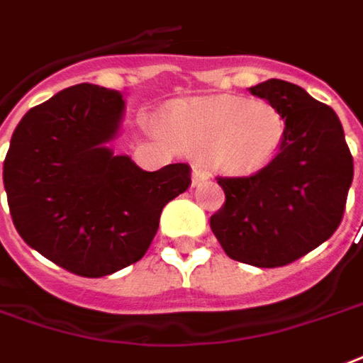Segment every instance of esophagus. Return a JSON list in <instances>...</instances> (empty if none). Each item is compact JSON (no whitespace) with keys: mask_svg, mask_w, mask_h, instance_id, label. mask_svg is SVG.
<instances>
[{"mask_svg":"<svg viewBox=\"0 0 363 363\" xmlns=\"http://www.w3.org/2000/svg\"><path fill=\"white\" fill-rule=\"evenodd\" d=\"M208 179V174L205 170H201V168H193V174H191V184L193 187L195 185H201V184H205Z\"/></svg>","mask_w":363,"mask_h":363,"instance_id":"esophagus-1","label":"esophagus"}]
</instances>
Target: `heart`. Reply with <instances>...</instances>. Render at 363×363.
Masks as SVG:
<instances>
[{
  "label": "heart",
  "instance_id": "obj_1",
  "mask_svg": "<svg viewBox=\"0 0 363 363\" xmlns=\"http://www.w3.org/2000/svg\"><path fill=\"white\" fill-rule=\"evenodd\" d=\"M166 141L185 155H201L208 170L250 176L280 150L284 118L267 100L240 96L193 98L164 113Z\"/></svg>",
  "mask_w": 363,
  "mask_h": 363
}]
</instances>
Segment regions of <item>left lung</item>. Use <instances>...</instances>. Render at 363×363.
<instances>
[{
    "instance_id": "obj_1",
    "label": "left lung",
    "mask_w": 363,
    "mask_h": 363,
    "mask_svg": "<svg viewBox=\"0 0 363 363\" xmlns=\"http://www.w3.org/2000/svg\"><path fill=\"white\" fill-rule=\"evenodd\" d=\"M250 92L279 108L284 139L263 170L247 178H216L226 203L211 216V230L230 259L272 269L303 257L335 234L354 162L330 106L280 79Z\"/></svg>"
}]
</instances>
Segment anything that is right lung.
<instances>
[{
    "label": "right lung",
    "mask_w": 363,
    "mask_h": 363,
    "mask_svg": "<svg viewBox=\"0 0 363 363\" xmlns=\"http://www.w3.org/2000/svg\"><path fill=\"white\" fill-rule=\"evenodd\" d=\"M125 112L118 91L75 84L18 121L4 162L15 228L65 271L98 279L147 253L162 208L191 185L187 164L141 170L113 155Z\"/></svg>",
    "instance_id": "add662e5"
}]
</instances>
